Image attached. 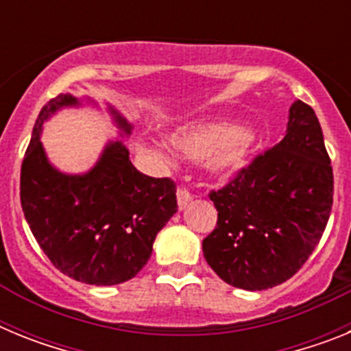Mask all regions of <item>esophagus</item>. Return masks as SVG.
I'll use <instances>...</instances> for the list:
<instances>
[{"mask_svg": "<svg viewBox=\"0 0 351 351\" xmlns=\"http://www.w3.org/2000/svg\"><path fill=\"white\" fill-rule=\"evenodd\" d=\"M191 198H193V195L190 193V191L186 190L184 186H181L178 190V204H179V209H184L188 204L191 202Z\"/></svg>", "mask_w": 351, "mask_h": 351, "instance_id": "1", "label": "esophagus"}]
</instances>
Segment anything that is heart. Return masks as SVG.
<instances>
[{
  "mask_svg": "<svg viewBox=\"0 0 351 351\" xmlns=\"http://www.w3.org/2000/svg\"><path fill=\"white\" fill-rule=\"evenodd\" d=\"M173 147L190 160H207L210 170L232 173L243 169L250 156V138L230 123L186 126L172 137Z\"/></svg>",
  "mask_w": 351,
  "mask_h": 351,
  "instance_id": "heart-1",
  "label": "heart"
}]
</instances>
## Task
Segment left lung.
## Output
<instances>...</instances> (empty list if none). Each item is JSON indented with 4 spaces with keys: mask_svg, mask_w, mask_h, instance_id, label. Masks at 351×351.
Masks as SVG:
<instances>
[{
    "mask_svg": "<svg viewBox=\"0 0 351 351\" xmlns=\"http://www.w3.org/2000/svg\"><path fill=\"white\" fill-rule=\"evenodd\" d=\"M332 195L322 126L315 110L297 100L283 141L256 154L223 188L210 190L218 221L202 241L207 263L243 290L285 283L320 243Z\"/></svg>",
    "mask_w": 351,
    "mask_h": 351,
    "instance_id": "obj_1",
    "label": "left lung"
}]
</instances>
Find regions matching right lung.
<instances>
[{
  "mask_svg": "<svg viewBox=\"0 0 351 351\" xmlns=\"http://www.w3.org/2000/svg\"><path fill=\"white\" fill-rule=\"evenodd\" d=\"M77 104L66 93L40 110L21 167V206L58 271L96 287L125 283L147 263L156 234L178 213L176 182L138 172L121 141L110 142L88 173L58 172L45 158L40 132L58 108ZM110 112L128 135L132 126Z\"/></svg>",
  "mask_w": 351,
  "mask_h": 351,
  "instance_id": "1",
  "label": "right lung"
}]
</instances>
